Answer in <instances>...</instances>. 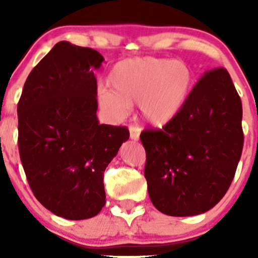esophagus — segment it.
<instances>
[{"mask_svg":"<svg viewBox=\"0 0 258 258\" xmlns=\"http://www.w3.org/2000/svg\"><path fill=\"white\" fill-rule=\"evenodd\" d=\"M129 133H130V139L134 141H137L140 139V134H141V129L137 125H129Z\"/></svg>","mask_w":258,"mask_h":258,"instance_id":"esophagus-1","label":"esophagus"}]
</instances>
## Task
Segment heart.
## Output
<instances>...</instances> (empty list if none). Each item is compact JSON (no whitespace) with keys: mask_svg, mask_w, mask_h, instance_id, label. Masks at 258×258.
<instances>
[{"mask_svg":"<svg viewBox=\"0 0 258 258\" xmlns=\"http://www.w3.org/2000/svg\"><path fill=\"white\" fill-rule=\"evenodd\" d=\"M108 87L98 89V103L109 117L119 121L140 103L143 118L153 125L170 123L184 107L192 73L184 63L170 59L128 58L112 67Z\"/></svg>","mask_w":258,"mask_h":258,"instance_id":"heart-1","label":"heart"}]
</instances>
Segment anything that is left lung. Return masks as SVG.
<instances>
[{"instance_id":"obj_1","label":"left lung","mask_w":258,"mask_h":258,"mask_svg":"<svg viewBox=\"0 0 258 258\" xmlns=\"http://www.w3.org/2000/svg\"><path fill=\"white\" fill-rule=\"evenodd\" d=\"M154 207L169 216L210 210L228 191L243 149L242 102L224 68L206 72L163 129L141 133Z\"/></svg>"}]
</instances>
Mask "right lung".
Segmentation results:
<instances>
[{
  "label": "right lung",
  "mask_w": 258,
  "mask_h": 258,
  "mask_svg": "<svg viewBox=\"0 0 258 258\" xmlns=\"http://www.w3.org/2000/svg\"><path fill=\"white\" fill-rule=\"evenodd\" d=\"M100 52L58 42L31 70L17 104L19 150L35 197L67 220L105 204L104 170L129 139L126 126L98 123Z\"/></svg>",
  "instance_id": "right-lung-1"
}]
</instances>
